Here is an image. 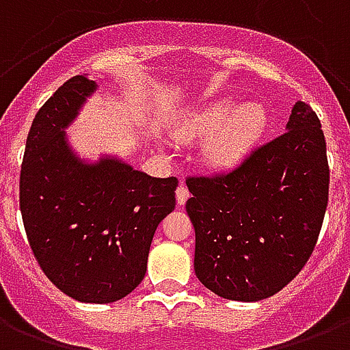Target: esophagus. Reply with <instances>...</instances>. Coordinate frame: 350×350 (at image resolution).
I'll return each mask as SVG.
<instances>
[{"instance_id": "esophagus-1", "label": "esophagus", "mask_w": 350, "mask_h": 350, "mask_svg": "<svg viewBox=\"0 0 350 350\" xmlns=\"http://www.w3.org/2000/svg\"><path fill=\"white\" fill-rule=\"evenodd\" d=\"M175 195H177V202L178 204H184L189 198V191H188V188L184 186V184H180V186H178L177 191H175Z\"/></svg>"}]
</instances>
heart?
Segmentation results:
<instances>
[{"mask_svg":"<svg viewBox=\"0 0 350 350\" xmlns=\"http://www.w3.org/2000/svg\"><path fill=\"white\" fill-rule=\"evenodd\" d=\"M267 122V110L260 103L234 108L231 99H220L188 113L175 128V135L180 141H191L213 133L208 142L209 161L217 166H233L258 141Z\"/></svg>","mask_w":350,"mask_h":350,"instance_id":"obj_1","label":"heart"}]
</instances>
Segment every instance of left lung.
<instances>
[{
    "label": "left lung",
    "mask_w": 350,
    "mask_h": 350,
    "mask_svg": "<svg viewBox=\"0 0 350 350\" xmlns=\"http://www.w3.org/2000/svg\"><path fill=\"white\" fill-rule=\"evenodd\" d=\"M186 184L198 280L228 300L276 295L314 251L329 202L317 111L298 100L282 135L253 148L233 170L189 175Z\"/></svg>",
    "instance_id": "left-lung-1"
}]
</instances>
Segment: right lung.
I'll return each mask as SVG.
<instances>
[{"label": "right lung", "instance_id": "add662e5", "mask_svg": "<svg viewBox=\"0 0 350 350\" xmlns=\"http://www.w3.org/2000/svg\"><path fill=\"white\" fill-rule=\"evenodd\" d=\"M96 83L75 75L36 113L19 175V208L30 250L64 295L110 304L144 278L159 222L175 209L178 178H155L124 162L96 166L70 153L63 128Z\"/></svg>", "mask_w": 350, "mask_h": 350}]
</instances>
